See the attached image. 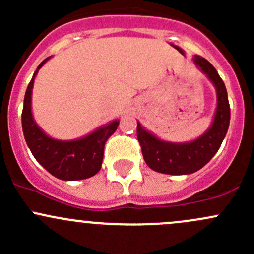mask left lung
I'll list each match as a JSON object with an SVG mask.
<instances>
[{
  "instance_id": "8db88e82",
  "label": "left lung",
  "mask_w": 254,
  "mask_h": 254,
  "mask_svg": "<svg viewBox=\"0 0 254 254\" xmlns=\"http://www.w3.org/2000/svg\"><path fill=\"white\" fill-rule=\"evenodd\" d=\"M194 63L216 87L217 108L211 127L195 141L171 143L158 140L143 130L137 123V140L143 160L151 170L165 175H190L196 172L214 157L226 136L230 124V104L224 81L214 66L201 56H194Z\"/></svg>"
}]
</instances>
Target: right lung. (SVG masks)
<instances>
[{"label":"right lung","mask_w":254,"mask_h":254,"mask_svg":"<svg viewBox=\"0 0 254 254\" xmlns=\"http://www.w3.org/2000/svg\"><path fill=\"white\" fill-rule=\"evenodd\" d=\"M48 59L38 66L25 91L22 112L24 139L35 160L56 178L63 181H79L89 178L101 170L104 145L108 137L114 134L119 122L114 120L111 124L99 127L88 136L75 141H59L45 135L33 119L30 101L35 75Z\"/></svg>","instance_id":"1"}]
</instances>
